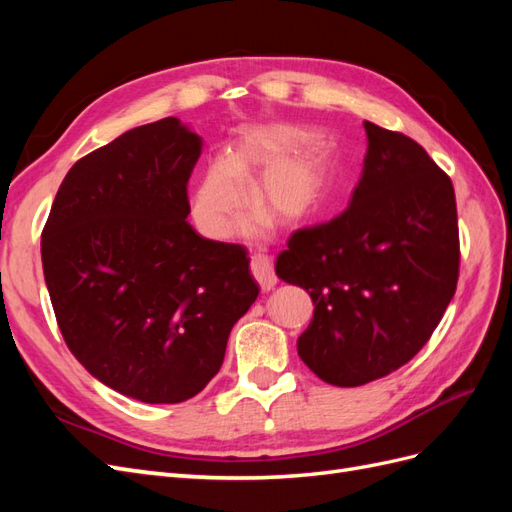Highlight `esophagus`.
Returning a JSON list of instances; mask_svg holds the SVG:
<instances>
[{
	"instance_id": "1",
	"label": "esophagus",
	"mask_w": 512,
	"mask_h": 512,
	"mask_svg": "<svg viewBox=\"0 0 512 512\" xmlns=\"http://www.w3.org/2000/svg\"><path fill=\"white\" fill-rule=\"evenodd\" d=\"M252 275L256 277V282L260 284L262 290H271L277 284V275L273 269V262L265 256V254H254L252 262H250Z\"/></svg>"
}]
</instances>
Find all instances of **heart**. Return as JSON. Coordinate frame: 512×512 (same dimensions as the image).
<instances>
[{
	"instance_id": "1",
	"label": "heart",
	"mask_w": 512,
	"mask_h": 512,
	"mask_svg": "<svg viewBox=\"0 0 512 512\" xmlns=\"http://www.w3.org/2000/svg\"><path fill=\"white\" fill-rule=\"evenodd\" d=\"M309 132L294 126H265L245 132L211 164L190 192V218L200 235L226 241L243 220L245 185L275 226H297L322 209L333 188V158L327 145L309 143ZM265 224L258 213L254 226Z\"/></svg>"
}]
</instances>
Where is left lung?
<instances>
[{
    "mask_svg": "<svg viewBox=\"0 0 512 512\" xmlns=\"http://www.w3.org/2000/svg\"><path fill=\"white\" fill-rule=\"evenodd\" d=\"M367 153L350 207L301 228L277 256L314 318L303 363L335 386H361L406 365L436 331L459 277L453 181L401 132L365 121Z\"/></svg>",
    "mask_w": 512,
    "mask_h": 512,
    "instance_id": "obj_1",
    "label": "left lung"
}]
</instances>
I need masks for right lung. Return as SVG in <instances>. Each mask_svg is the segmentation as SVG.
<instances>
[{
	"label": "right lung",
	"mask_w": 512,
	"mask_h": 512,
	"mask_svg": "<svg viewBox=\"0 0 512 512\" xmlns=\"http://www.w3.org/2000/svg\"><path fill=\"white\" fill-rule=\"evenodd\" d=\"M200 151L177 117L121 134L68 170L42 230L44 280L70 352L145 404L203 391L260 292L243 245L203 239L188 222Z\"/></svg>",
	"instance_id": "right-lung-1"
}]
</instances>
